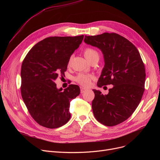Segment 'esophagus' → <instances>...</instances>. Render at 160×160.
<instances>
[{
	"mask_svg": "<svg viewBox=\"0 0 160 160\" xmlns=\"http://www.w3.org/2000/svg\"><path fill=\"white\" fill-rule=\"evenodd\" d=\"M86 91V89L83 88H80V93H83Z\"/></svg>",
	"mask_w": 160,
	"mask_h": 160,
	"instance_id": "1",
	"label": "esophagus"
}]
</instances>
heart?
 I'll list each match as a JSON object with an SVG mask.
<instances>
[{
	"label": "heart",
	"instance_id": "heart-1",
	"mask_svg": "<svg viewBox=\"0 0 160 160\" xmlns=\"http://www.w3.org/2000/svg\"><path fill=\"white\" fill-rule=\"evenodd\" d=\"M83 54L84 56L88 61H89L91 59L95 56H98V52L96 50L92 48H86L83 50ZM72 60V57H70L69 60L68 61V66L71 65ZM93 78V76L90 74H83L79 73L74 77V80L82 86L88 87L89 86L92 79Z\"/></svg>",
	"mask_w": 160,
	"mask_h": 160
}]
</instances>
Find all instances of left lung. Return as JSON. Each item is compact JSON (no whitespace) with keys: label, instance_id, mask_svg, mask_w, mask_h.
<instances>
[{"label":"left lung","instance_id":"obj_1","mask_svg":"<svg viewBox=\"0 0 160 160\" xmlns=\"http://www.w3.org/2000/svg\"><path fill=\"white\" fill-rule=\"evenodd\" d=\"M84 42L101 50L104 67L97 86L113 85L108 95L93 89L92 110L96 119L113 127L128 119L136 110L145 91V69L137 48L116 33L85 36Z\"/></svg>","mask_w":160,"mask_h":160}]
</instances>
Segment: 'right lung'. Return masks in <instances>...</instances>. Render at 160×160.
<instances>
[{"mask_svg": "<svg viewBox=\"0 0 160 160\" xmlns=\"http://www.w3.org/2000/svg\"><path fill=\"white\" fill-rule=\"evenodd\" d=\"M83 35L49 37L33 46L21 65V93L34 121L48 128L65 124L71 118L70 102L79 95L77 85L57 89L54 80L64 75L71 54L82 43Z\"/></svg>", "mask_w": 160, "mask_h": 160, "instance_id": "obj_1", "label": "right lung"}]
</instances>
